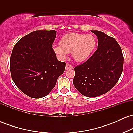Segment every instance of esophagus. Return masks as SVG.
Segmentation results:
<instances>
[{
    "mask_svg": "<svg viewBox=\"0 0 133 133\" xmlns=\"http://www.w3.org/2000/svg\"><path fill=\"white\" fill-rule=\"evenodd\" d=\"M69 69H73V66L69 64H67L66 66H65V70H68Z\"/></svg>",
    "mask_w": 133,
    "mask_h": 133,
    "instance_id": "34e87169",
    "label": "esophagus"
}]
</instances>
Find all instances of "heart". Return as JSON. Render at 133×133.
Returning <instances> with one entry per match:
<instances>
[{"label": "heart", "instance_id": "b5f03b06", "mask_svg": "<svg viewBox=\"0 0 133 133\" xmlns=\"http://www.w3.org/2000/svg\"><path fill=\"white\" fill-rule=\"evenodd\" d=\"M60 45H54L53 49L61 57H65L67 52L71 53L74 60L82 62L86 60L92 53L96 40L91 34L70 33L61 39Z\"/></svg>", "mask_w": 133, "mask_h": 133}]
</instances>
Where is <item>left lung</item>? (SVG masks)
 <instances>
[{"mask_svg": "<svg viewBox=\"0 0 133 133\" xmlns=\"http://www.w3.org/2000/svg\"><path fill=\"white\" fill-rule=\"evenodd\" d=\"M97 37V49L86 62L74 68L73 84L82 95L96 97L115 86L123 69V52L113 37L103 32L91 30Z\"/></svg>", "mask_w": 133, "mask_h": 133, "instance_id": "8db88e82", "label": "left lung"}]
</instances>
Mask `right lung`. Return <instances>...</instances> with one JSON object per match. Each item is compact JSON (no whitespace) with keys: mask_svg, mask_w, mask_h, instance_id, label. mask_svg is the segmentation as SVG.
Wrapping results in <instances>:
<instances>
[{"mask_svg":"<svg viewBox=\"0 0 133 133\" xmlns=\"http://www.w3.org/2000/svg\"><path fill=\"white\" fill-rule=\"evenodd\" d=\"M56 31L36 30L14 47L10 56L12 78L18 88L32 98L47 96L64 72L65 62L58 61L52 49Z\"/></svg>","mask_w":133,"mask_h":133,"instance_id":"right-lung-1","label":"right lung"}]
</instances>
